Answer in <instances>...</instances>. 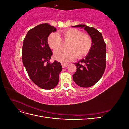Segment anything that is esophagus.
Masks as SVG:
<instances>
[{
  "label": "esophagus",
  "mask_w": 129,
  "mask_h": 129,
  "mask_svg": "<svg viewBox=\"0 0 129 129\" xmlns=\"http://www.w3.org/2000/svg\"><path fill=\"white\" fill-rule=\"evenodd\" d=\"M68 65V63H62V66L63 68H66Z\"/></svg>",
  "instance_id": "1"
}]
</instances>
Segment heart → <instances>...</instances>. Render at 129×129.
Wrapping results in <instances>:
<instances>
[{
	"instance_id": "1",
	"label": "heart",
	"mask_w": 129,
	"mask_h": 129,
	"mask_svg": "<svg viewBox=\"0 0 129 129\" xmlns=\"http://www.w3.org/2000/svg\"><path fill=\"white\" fill-rule=\"evenodd\" d=\"M64 40L69 41L68 49L58 48L63 43L60 36ZM47 42L50 48L55 50L54 56L60 61H69L75 58L76 56L81 58L89 53L92 45L91 38L88 34H83L81 31L75 28H68L59 34L52 33L47 39Z\"/></svg>"
}]
</instances>
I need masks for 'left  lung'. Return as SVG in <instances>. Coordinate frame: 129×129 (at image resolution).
Here are the masks:
<instances>
[{
  "label": "left lung",
  "mask_w": 129,
  "mask_h": 129,
  "mask_svg": "<svg viewBox=\"0 0 129 129\" xmlns=\"http://www.w3.org/2000/svg\"><path fill=\"white\" fill-rule=\"evenodd\" d=\"M73 27L83 28L92 40L91 47L87 55L74 63L76 71L73 75L75 83L81 87L88 88L95 85L102 76L106 66V45L98 30L85 25Z\"/></svg>",
  "instance_id": "left-lung-1"
}]
</instances>
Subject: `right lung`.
<instances>
[{"instance_id": "right-lung-1", "label": "right lung", "mask_w": 129, "mask_h": 129, "mask_svg": "<svg viewBox=\"0 0 129 129\" xmlns=\"http://www.w3.org/2000/svg\"><path fill=\"white\" fill-rule=\"evenodd\" d=\"M56 31V28L48 24L38 25L28 31L23 42V64L31 80L43 89L55 88L62 70L60 62L49 61L53 53L47 39L50 33Z\"/></svg>"}]
</instances>
